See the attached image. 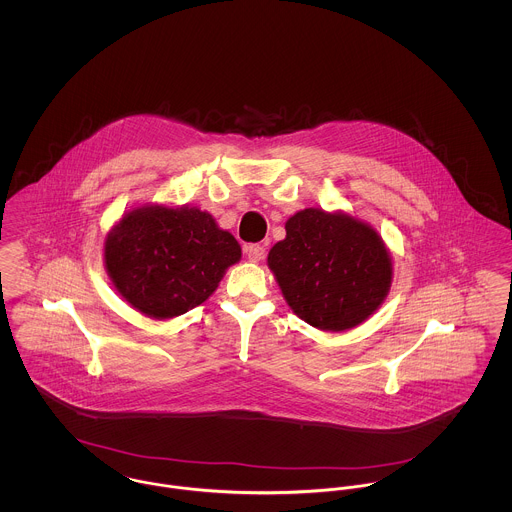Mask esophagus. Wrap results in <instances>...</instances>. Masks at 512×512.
I'll return each instance as SVG.
<instances>
[{
	"instance_id": "esophagus-1",
	"label": "esophagus",
	"mask_w": 512,
	"mask_h": 512,
	"mask_svg": "<svg viewBox=\"0 0 512 512\" xmlns=\"http://www.w3.org/2000/svg\"><path fill=\"white\" fill-rule=\"evenodd\" d=\"M245 253H247V259H249V261L259 263V261H263V259H265L267 249H265V245L251 244L245 247Z\"/></svg>"
}]
</instances>
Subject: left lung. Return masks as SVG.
<instances>
[{"mask_svg": "<svg viewBox=\"0 0 512 512\" xmlns=\"http://www.w3.org/2000/svg\"><path fill=\"white\" fill-rule=\"evenodd\" d=\"M267 263L293 313L326 332L363 324L393 280L390 251L368 222L315 207L288 219Z\"/></svg>", "mask_w": 512, "mask_h": 512, "instance_id": "8db88e82", "label": "left lung"}]
</instances>
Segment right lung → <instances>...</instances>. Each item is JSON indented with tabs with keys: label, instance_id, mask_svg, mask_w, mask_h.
<instances>
[{
	"label": "right lung",
	"instance_id": "1",
	"mask_svg": "<svg viewBox=\"0 0 512 512\" xmlns=\"http://www.w3.org/2000/svg\"><path fill=\"white\" fill-rule=\"evenodd\" d=\"M242 247L197 207L142 205L126 211L103 244L105 270L136 311L165 320L188 313L219 288Z\"/></svg>",
	"mask_w": 512,
	"mask_h": 512
}]
</instances>
